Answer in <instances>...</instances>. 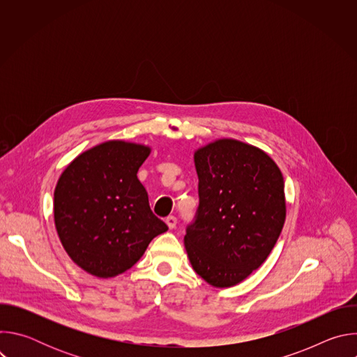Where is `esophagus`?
<instances>
[{"label": "esophagus", "mask_w": 357, "mask_h": 357, "mask_svg": "<svg viewBox=\"0 0 357 357\" xmlns=\"http://www.w3.org/2000/svg\"><path fill=\"white\" fill-rule=\"evenodd\" d=\"M165 223H167V226H168L169 229H175V226H176V218H175V216H168V218L165 219Z\"/></svg>", "instance_id": "obj_1"}]
</instances>
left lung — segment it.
Instances as JSON below:
<instances>
[{
	"label": "left lung",
	"instance_id": "obj_1",
	"mask_svg": "<svg viewBox=\"0 0 357 357\" xmlns=\"http://www.w3.org/2000/svg\"><path fill=\"white\" fill-rule=\"evenodd\" d=\"M196 220L188 226L189 261L208 284L233 287L274 248L287 215L284 178L263 149L220 138L195 151Z\"/></svg>",
	"mask_w": 357,
	"mask_h": 357
}]
</instances>
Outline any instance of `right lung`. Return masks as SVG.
Instances as JSON below:
<instances>
[{"mask_svg": "<svg viewBox=\"0 0 357 357\" xmlns=\"http://www.w3.org/2000/svg\"><path fill=\"white\" fill-rule=\"evenodd\" d=\"M148 145L112 139L77 155L54 193V216L68 256L86 273L112 278L131 268L168 230L152 213L137 172Z\"/></svg>", "mask_w": 357, "mask_h": 357, "instance_id": "add662e5", "label": "right lung"}]
</instances>
